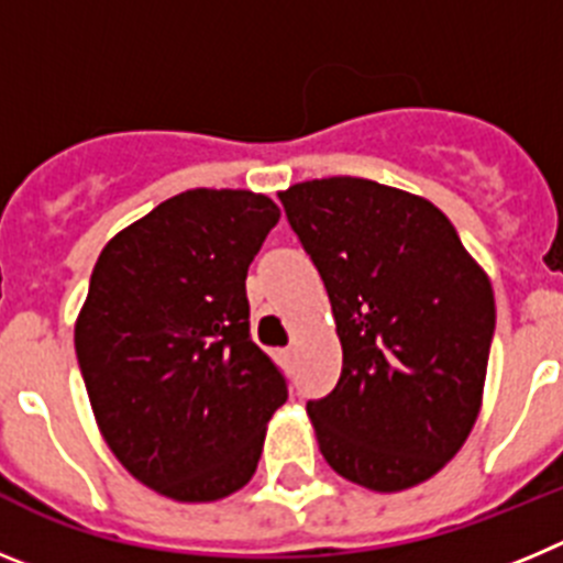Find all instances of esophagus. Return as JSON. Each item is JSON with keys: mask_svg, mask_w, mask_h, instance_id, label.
Instances as JSON below:
<instances>
[{"mask_svg": "<svg viewBox=\"0 0 563 563\" xmlns=\"http://www.w3.org/2000/svg\"><path fill=\"white\" fill-rule=\"evenodd\" d=\"M292 355H296V350H292V346H287V350H285V357H287V361H292Z\"/></svg>", "mask_w": 563, "mask_h": 563, "instance_id": "esophagus-1", "label": "esophagus"}]
</instances>
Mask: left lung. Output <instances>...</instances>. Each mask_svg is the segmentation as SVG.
Instances as JSON below:
<instances>
[{
	"label": "left lung",
	"mask_w": 563,
	"mask_h": 563,
	"mask_svg": "<svg viewBox=\"0 0 563 563\" xmlns=\"http://www.w3.org/2000/svg\"><path fill=\"white\" fill-rule=\"evenodd\" d=\"M324 278L338 386L307 402L335 474L377 494L431 479L474 429L494 341L485 271L449 217L400 188L327 177L278 194Z\"/></svg>",
	"instance_id": "1"
}]
</instances>
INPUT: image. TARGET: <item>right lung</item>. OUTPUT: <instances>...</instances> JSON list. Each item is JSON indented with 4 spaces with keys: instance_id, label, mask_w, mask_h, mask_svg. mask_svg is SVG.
<instances>
[{
    "instance_id": "right-lung-1",
    "label": "right lung",
    "mask_w": 563,
    "mask_h": 563,
    "mask_svg": "<svg viewBox=\"0 0 563 563\" xmlns=\"http://www.w3.org/2000/svg\"><path fill=\"white\" fill-rule=\"evenodd\" d=\"M271 197L191 188L107 242L76 321L98 429L129 474L177 501L251 482L287 380L251 338L245 278Z\"/></svg>"
}]
</instances>
